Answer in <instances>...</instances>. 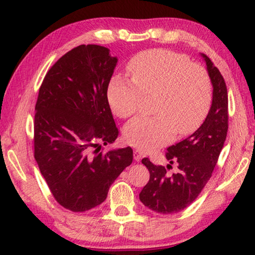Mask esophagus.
<instances>
[{
	"mask_svg": "<svg viewBox=\"0 0 255 255\" xmlns=\"http://www.w3.org/2000/svg\"><path fill=\"white\" fill-rule=\"evenodd\" d=\"M144 153L141 152V150H139V149H135L133 150V158H135V161H140L141 158L144 157Z\"/></svg>",
	"mask_w": 255,
	"mask_h": 255,
	"instance_id": "34e87169",
	"label": "esophagus"
}]
</instances>
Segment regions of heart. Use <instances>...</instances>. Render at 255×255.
Returning <instances> with one entry per match:
<instances>
[{
    "label": "heart",
    "mask_w": 255,
    "mask_h": 255,
    "mask_svg": "<svg viewBox=\"0 0 255 255\" xmlns=\"http://www.w3.org/2000/svg\"><path fill=\"white\" fill-rule=\"evenodd\" d=\"M132 81L112 77L108 101L119 118L137 114L144 97H156L153 118H136L127 124L125 140L150 150L171 143L175 133L187 136L204 123L213 102V82L204 66L187 56L167 49H150L128 64Z\"/></svg>",
    "instance_id": "1"
}]
</instances>
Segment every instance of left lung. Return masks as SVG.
I'll use <instances>...</instances> for the list:
<instances>
[{"label": "left lung", "instance_id": "obj_1", "mask_svg": "<svg viewBox=\"0 0 255 255\" xmlns=\"http://www.w3.org/2000/svg\"><path fill=\"white\" fill-rule=\"evenodd\" d=\"M213 82V103L204 124L165 152L169 165H155L147 157L141 163L149 171V180L139 193V200L155 213L170 215L187 208L200 195L210 179L222 152L228 130V96L225 80L208 56L202 54ZM178 172L170 175L171 163Z\"/></svg>", "mask_w": 255, "mask_h": 255}]
</instances>
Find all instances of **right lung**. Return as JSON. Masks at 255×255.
<instances>
[{
    "mask_svg": "<svg viewBox=\"0 0 255 255\" xmlns=\"http://www.w3.org/2000/svg\"><path fill=\"white\" fill-rule=\"evenodd\" d=\"M117 57L81 45L47 72L36 102L33 155L58 204L83 213L106 200L110 185L132 162V149L103 153L119 135L108 102Z\"/></svg>",
    "mask_w": 255,
    "mask_h": 255,
    "instance_id": "add662e5",
    "label": "right lung"
}]
</instances>
